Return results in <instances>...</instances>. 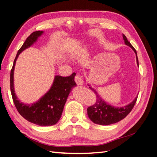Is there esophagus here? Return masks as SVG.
Returning <instances> with one entry per match:
<instances>
[{
  "instance_id": "1",
  "label": "esophagus",
  "mask_w": 157,
  "mask_h": 157,
  "mask_svg": "<svg viewBox=\"0 0 157 157\" xmlns=\"http://www.w3.org/2000/svg\"><path fill=\"white\" fill-rule=\"evenodd\" d=\"M75 82L77 83L78 85H80V86H81V85H83L84 84V81L82 78L81 77H80L79 75H77L75 78Z\"/></svg>"
}]
</instances>
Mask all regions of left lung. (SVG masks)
I'll list each match as a JSON object with an SVG mask.
<instances>
[{
  "label": "left lung",
  "instance_id": "left-lung-1",
  "mask_svg": "<svg viewBox=\"0 0 157 157\" xmlns=\"http://www.w3.org/2000/svg\"><path fill=\"white\" fill-rule=\"evenodd\" d=\"M122 37L124 40V44L130 47L135 52L137 65V66H139L138 58H137L136 50L130 44V42L127 40L126 36L124 34H122ZM88 86H90V89H91L96 94L97 97L96 103L87 109L88 116L90 119L94 123L99 125H110L122 120L132 111L137 98V95L134 100L130 103H128V105L122 107H115L109 104L103 99H102L96 90L93 88L90 84H88Z\"/></svg>",
  "mask_w": 157,
  "mask_h": 157
}]
</instances>
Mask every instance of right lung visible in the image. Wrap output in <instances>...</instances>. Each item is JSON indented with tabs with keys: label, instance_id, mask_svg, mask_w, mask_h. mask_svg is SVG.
Returning a JSON list of instances; mask_svg holds the SVG:
<instances>
[{
	"label": "right lung",
	"instance_id": "add662e5",
	"mask_svg": "<svg viewBox=\"0 0 157 157\" xmlns=\"http://www.w3.org/2000/svg\"><path fill=\"white\" fill-rule=\"evenodd\" d=\"M43 33L42 31L31 33L18 50L10 72V90L14 105L25 119L36 125L49 126L56 124L60 119L69 94L72 88L77 86L75 82L76 74L73 73L69 77H65L59 75L55 76L53 84L48 91L39 100L31 104L24 103L18 99L13 85V72L19 55L35 43L38 38Z\"/></svg>",
	"mask_w": 157,
	"mask_h": 157
}]
</instances>
